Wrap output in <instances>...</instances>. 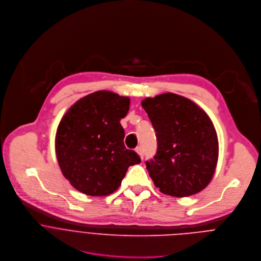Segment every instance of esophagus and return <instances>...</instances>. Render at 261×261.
<instances>
[{"label":"esophagus","instance_id":"34e87169","mask_svg":"<svg viewBox=\"0 0 261 261\" xmlns=\"http://www.w3.org/2000/svg\"><path fill=\"white\" fill-rule=\"evenodd\" d=\"M136 151H137V153L140 155V157L142 158V159H144V156H145V153H144V149H143V147H138L137 149H136Z\"/></svg>","mask_w":261,"mask_h":261}]
</instances>
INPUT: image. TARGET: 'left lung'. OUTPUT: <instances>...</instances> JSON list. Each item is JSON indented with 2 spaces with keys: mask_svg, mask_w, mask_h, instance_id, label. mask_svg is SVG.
I'll return each instance as SVG.
<instances>
[{
  "mask_svg": "<svg viewBox=\"0 0 261 261\" xmlns=\"http://www.w3.org/2000/svg\"><path fill=\"white\" fill-rule=\"evenodd\" d=\"M142 106L156 132L157 152L146 166L161 192L185 197L211 182L219 143L207 114L191 100L165 93L146 98Z\"/></svg>",
  "mask_w": 261,
  "mask_h": 261,
  "instance_id": "obj_1",
  "label": "left lung"
}]
</instances>
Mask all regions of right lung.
Masks as SVG:
<instances>
[{
    "label": "right lung",
    "instance_id": "1",
    "mask_svg": "<svg viewBox=\"0 0 261 261\" xmlns=\"http://www.w3.org/2000/svg\"><path fill=\"white\" fill-rule=\"evenodd\" d=\"M129 98L97 91L78 100L62 118L56 153L63 175L79 191L93 196L114 192L140 156L125 148L120 124Z\"/></svg>",
    "mask_w": 261,
    "mask_h": 261
}]
</instances>
